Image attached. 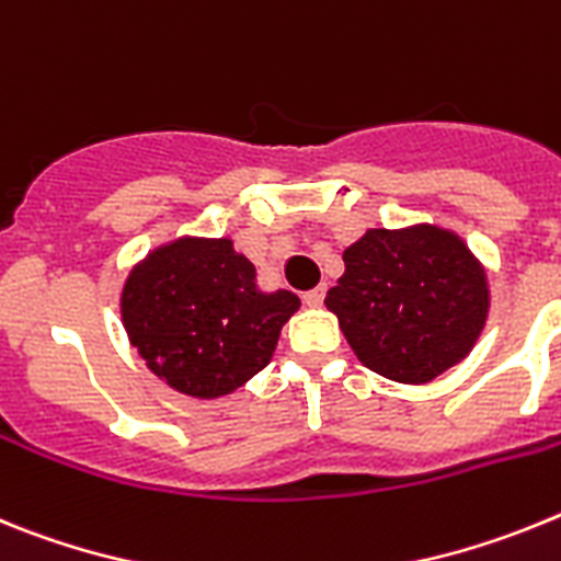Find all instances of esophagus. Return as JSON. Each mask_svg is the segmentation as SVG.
Masks as SVG:
<instances>
[{"label":"esophagus","instance_id":"obj_1","mask_svg":"<svg viewBox=\"0 0 561 561\" xmlns=\"http://www.w3.org/2000/svg\"><path fill=\"white\" fill-rule=\"evenodd\" d=\"M301 299H305L308 308H321V301H324V287H313V290H308Z\"/></svg>","mask_w":561,"mask_h":561}]
</instances>
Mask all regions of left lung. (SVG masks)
<instances>
[{"label":"left lung","instance_id":"1","mask_svg":"<svg viewBox=\"0 0 561 561\" xmlns=\"http://www.w3.org/2000/svg\"><path fill=\"white\" fill-rule=\"evenodd\" d=\"M355 358L398 383H428L483 335L489 271L451 228H367L324 299Z\"/></svg>","mask_w":561,"mask_h":561}]
</instances>
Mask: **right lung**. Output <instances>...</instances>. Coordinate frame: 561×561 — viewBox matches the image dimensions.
I'll return each mask as SVG.
<instances>
[{"mask_svg": "<svg viewBox=\"0 0 561 561\" xmlns=\"http://www.w3.org/2000/svg\"><path fill=\"white\" fill-rule=\"evenodd\" d=\"M290 290H260L256 267L228 237H178L129 267L121 321L146 367L174 392L226 398L271 364Z\"/></svg>", "mask_w": 561, "mask_h": 561, "instance_id": "right-lung-1", "label": "right lung"}]
</instances>
